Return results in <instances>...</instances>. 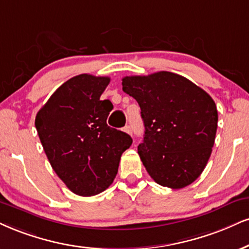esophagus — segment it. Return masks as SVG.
Segmentation results:
<instances>
[{
  "instance_id": "obj_1",
  "label": "esophagus",
  "mask_w": 249,
  "mask_h": 249,
  "mask_svg": "<svg viewBox=\"0 0 249 249\" xmlns=\"http://www.w3.org/2000/svg\"><path fill=\"white\" fill-rule=\"evenodd\" d=\"M124 133L129 134V135H133V133H131V128L129 127V125H125V127L124 128Z\"/></svg>"
}]
</instances>
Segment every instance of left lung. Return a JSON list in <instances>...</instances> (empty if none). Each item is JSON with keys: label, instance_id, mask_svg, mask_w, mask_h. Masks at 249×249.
Wrapping results in <instances>:
<instances>
[{"label": "left lung", "instance_id": "1", "mask_svg": "<svg viewBox=\"0 0 249 249\" xmlns=\"http://www.w3.org/2000/svg\"><path fill=\"white\" fill-rule=\"evenodd\" d=\"M122 90L136 99L144 122L139 155L158 185L180 189L203 172L218 122L216 104L183 76L159 71L125 76Z\"/></svg>", "mask_w": 249, "mask_h": 249}]
</instances>
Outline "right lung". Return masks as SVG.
<instances>
[{"label": "right lung", "instance_id": "1", "mask_svg": "<svg viewBox=\"0 0 249 249\" xmlns=\"http://www.w3.org/2000/svg\"><path fill=\"white\" fill-rule=\"evenodd\" d=\"M109 77L82 73L63 83L36 116V128L57 177L72 193L93 196L112 185L133 143L106 120L113 105L100 96Z\"/></svg>", "mask_w": 249, "mask_h": 249}]
</instances>
